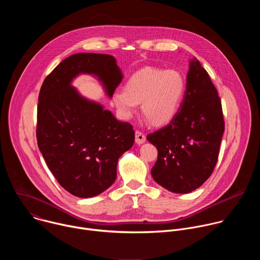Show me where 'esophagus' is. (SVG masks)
<instances>
[{
	"label": "esophagus",
	"instance_id": "esophagus-1",
	"mask_svg": "<svg viewBox=\"0 0 260 260\" xmlns=\"http://www.w3.org/2000/svg\"><path fill=\"white\" fill-rule=\"evenodd\" d=\"M145 141H146V137L141 132L136 131V143L138 145H141V144L145 143Z\"/></svg>",
	"mask_w": 260,
	"mask_h": 260
}]
</instances>
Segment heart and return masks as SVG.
Segmentation results:
<instances>
[{"mask_svg": "<svg viewBox=\"0 0 260 260\" xmlns=\"http://www.w3.org/2000/svg\"><path fill=\"white\" fill-rule=\"evenodd\" d=\"M185 88L186 83L179 71L147 67L136 72L126 81L124 91H115L112 100L124 118H129L141 104L142 113L158 126L177 114Z\"/></svg>", "mask_w": 260, "mask_h": 260, "instance_id": "1", "label": "heart"}]
</instances>
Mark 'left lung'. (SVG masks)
I'll return each mask as SVG.
<instances>
[{
    "label": "left lung",
    "mask_w": 260,
    "mask_h": 260,
    "mask_svg": "<svg viewBox=\"0 0 260 260\" xmlns=\"http://www.w3.org/2000/svg\"><path fill=\"white\" fill-rule=\"evenodd\" d=\"M223 133L217 89L193 57L177 114L169 124L147 136L158 151L151 170L154 181L174 193H189L202 186L217 164Z\"/></svg>",
    "instance_id": "left-lung-1"
}]
</instances>
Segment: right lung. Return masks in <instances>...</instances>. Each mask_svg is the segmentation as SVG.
Wrapping results in <instances>:
<instances>
[{"label":"right lung","instance_id":"obj_1","mask_svg":"<svg viewBox=\"0 0 260 260\" xmlns=\"http://www.w3.org/2000/svg\"><path fill=\"white\" fill-rule=\"evenodd\" d=\"M80 74L96 77L109 98L123 78L112 55L77 53L63 59L40 89L37 141L57 182L71 194L86 199L114 183L118 159L134 145L135 132L72 86Z\"/></svg>","mask_w":260,"mask_h":260}]
</instances>
